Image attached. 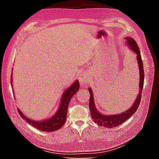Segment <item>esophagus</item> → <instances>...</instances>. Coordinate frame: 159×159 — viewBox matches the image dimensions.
Returning <instances> with one entry per match:
<instances>
[{"label": "esophagus", "mask_w": 159, "mask_h": 159, "mask_svg": "<svg viewBox=\"0 0 159 159\" xmlns=\"http://www.w3.org/2000/svg\"><path fill=\"white\" fill-rule=\"evenodd\" d=\"M79 81H80V83L81 85H85L87 84L89 82V79L87 76L84 74L81 75L79 77Z\"/></svg>", "instance_id": "1"}]
</instances>
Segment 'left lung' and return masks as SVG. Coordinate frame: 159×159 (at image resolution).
Listing matches in <instances>:
<instances>
[{"mask_svg":"<svg viewBox=\"0 0 159 159\" xmlns=\"http://www.w3.org/2000/svg\"><path fill=\"white\" fill-rule=\"evenodd\" d=\"M127 40L126 43L130 50L134 52V54L137 55V60L138 62L139 69V91L137 95V97L133 103L132 106L129 109L125 111V112L121 113H119L116 115H103L99 113L98 109H96L95 105L94 99L93 91L91 88H89V91L90 93L89 98V111L91 113V116L93 119L94 122L97 123L99 126H103L106 128H113L117 127L119 125L122 124L125 121L131 117L132 115L136 112L139 105L140 104L141 99V93L143 88L144 84V70H143V64L141 59V56L139 48L135 40H133L131 37H126L125 38Z\"/></svg>","mask_w":159,"mask_h":159,"instance_id":"left-lung-1","label":"left lung"}]
</instances>
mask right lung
<instances>
[{"instance_id": "right-lung-1", "label": "right lung", "mask_w": 159, "mask_h": 159, "mask_svg": "<svg viewBox=\"0 0 159 159\" xmlns=\"http://www.w3.org/2000/svg\"><path fill=\"white\" fill-rule=\"evenodd\" d=\"M11 81L12 85V76ZM79 89L80 83L78 80H75V82L72 84L70 87L67 88L64 91L63 95H62L58 109H57V112L49 119L42 120V121H35V120H32L26 117L20 109H18V111L23 119H25L27 123L31 125L34 127L39 129L40 131L46 132L57 131V129H60L64 125L70 100L73 97V95L78 92Z\"/></svg>"}]
</instances>
